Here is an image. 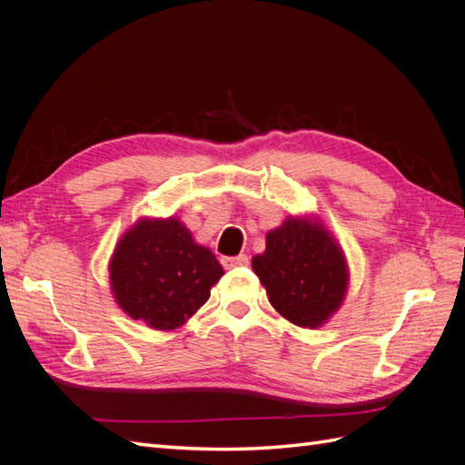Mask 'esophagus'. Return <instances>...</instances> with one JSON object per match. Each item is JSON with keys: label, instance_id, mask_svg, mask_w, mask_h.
<instances>
[{"label": "esophagus", "instance_id": "1", "mask_svg": "<svg viewBox=\"0 0 465 465\" xmlns=\"http://www.w3.org/2000/svg\"><path fill=\"white\" fill-rule=\"evenodd\" d=\"M221 263L224 270H232V267H244V265H248V256L246 254L224 256V258H221Z\"/></svg>", "mask_w": 465, "mask_h": 465}]
</instances>
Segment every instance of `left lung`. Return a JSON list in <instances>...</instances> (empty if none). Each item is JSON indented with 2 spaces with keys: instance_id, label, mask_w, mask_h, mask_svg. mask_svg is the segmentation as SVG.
<instances>
[{
  "instance_id": "8db88e82",
  "label": "left lung",
  "mask_w": 465,
  "mask_h": 465,
  "mask_svg": "<svg viewBox=\"0 0 465 465\" xmlns=\"http://www.w3.org/2000/svg\"><path fill=\"white\" fill-rule=\"evenodd\" d=\"M252 270L275 311L299 328L316 330L340 311L349 265L337 238L314 215H289L265 234Z\"/></svg>"
}]
</instances>
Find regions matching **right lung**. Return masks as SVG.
Wrapping results in <instances>:
<instances>
[{
  "label": "right lung",
  "instance_id": "1",
  "mask_svg": "<svg viewBox=\"0 0 465 465\" xmlns=\"http://www.w3.org/2000/svg\"><path fill=\"white\" fill-rule=\"evenodd\" d=\"M108 273L112 297L125 314L171 331L200 311L224 272L173 215L139 217L116 242Z\"/></svg>",
  "mask_w": 465,
  "mask_h": 465
}]
</instances>
